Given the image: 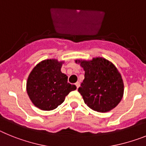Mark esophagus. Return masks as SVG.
Returning <instances> with one entry per match:
<instances>
[{
    "instance_id": "1",
    "label": "esophagus",
    "mask_w": 146,
    "mask_h": 146,
    "mask_svg": "<svg viewBox=\"0 0 146 146\" xmlns=\"http://www.w3.org/2000/svg\"><path fill=\"white\" fill-rule=\"evenodd\" d=\"M75 84H76V86L77 89H78V87H79V86H80V83H79V82H76Z\"/></svg>"
}]
</instances>
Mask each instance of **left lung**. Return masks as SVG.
<instances>
[{"instance_id":"left-lung-1","label":"left lung","mask_w":146,"mask_h":146,"mask_svg":"<svg viewBox=\"0 0 146 146\" xmlns=\"http://www.w3.org/2000/svg\"><path fill=\"white\" fill-rule=\"evenodd\" d=\"M84 70V79L78 91L84 103L98 112L114 109L123 95L121 75L111 62L102 57L92 60H76Z\"/></svg>"}]
</instances>
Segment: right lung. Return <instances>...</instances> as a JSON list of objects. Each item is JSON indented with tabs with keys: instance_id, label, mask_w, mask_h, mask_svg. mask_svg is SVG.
<instances>
[{
	"instance_id": "obj_1",
	"label": "right lung",
	"mask_w": 146,
	"mask_h": 146,
	"mask_svg": "<svg viewBox=\"0 0 146 146\" xmlns=\"http://www.w3.org/2000/svg\"><path fill=\"white\" fill-rule=\"evenodd\" d=\"M63 62L47 59L36 64L29 74L26 90L32 103L39 109L50 111L64 102L76 87L68 83V76L61 72Z\"/></svg>"
}]
</instances>
